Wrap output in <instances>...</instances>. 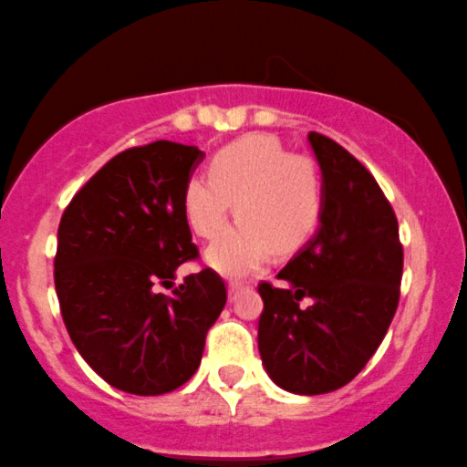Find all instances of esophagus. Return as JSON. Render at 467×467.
I'll return each instance as SVG.
<instances>
[{
    "mask_svg": "<svg viewBox=\"0 0 467 467\" xmlns=\"http://www.w3.org/2000/svg\"><path fill=\"white\" fill-rule=\"evenodd\" d=\"M248 288H250V285L244 284V281H230V284H228V299L234 301L239 295H242L244 290H248Z\"/></svg>",
    "mask_w": 467,
    "mask_h": 467,
    "instance_id": "1",
    "label": "esophagus"
}]
</instances>
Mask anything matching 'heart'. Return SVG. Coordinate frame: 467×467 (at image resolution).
Listing matches in <instances>:
<instances>
[{"mask_svg":"<svg viewBox=\"0 0 467 467\" xmlns=\"http://www.w3.org/2000/svg\"><path fill=\"white\" fill-rule=\"evenodd\" d=\"M208 177L188 179L183 213L199 237L222 234L234 202L239 222L206 250L213 270L242 279L264 268L273 250L295 253L315 234L324 210V179L308 155L275 137L248 135L210 159Z\"/></svg>","mask_w":467,"mask_h":467,"instance_id":"b5f03b06","label":"heart"}]
</instances>
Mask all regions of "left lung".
<instances>
[{"mask_svg": "<svg viewBox=\"0 0 467 467\" xmlns=\"http://www.w3.org/2000/svg\"><path fill=\"white\" fill-rule=\"evenodd\" d=\"M324 179L321 225L285 268L259 284V355L279 388L326 394L350 383L381 346L399 306L403 245L375 177L330 137L310 132Z\"/></svg>", "mask_w": 467, "mask_h": 467, "instance_id": "8db88e82", "label": "left lung"}]
</instances>
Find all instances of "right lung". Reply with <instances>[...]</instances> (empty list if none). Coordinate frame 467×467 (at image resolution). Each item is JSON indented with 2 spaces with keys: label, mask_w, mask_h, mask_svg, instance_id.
<instances>
[{
  "label": "right lung",
  "mask_w": 467,
  "mask_h": 467,
  "mask_svg": "<svg viewBox=\"0 0 467 467\" xmlns=\"http://www.w3.org/2000/svg\"><path fill=\"white\" fill-rule=\"evenodd\" d=\"M203 157L166 140L128 148L61 214V317L84 361L117 390L155 397L183 386L225 306L223 279L210 268L175 288L179 265L199 257L183 188Z\"/></svg>",
  "instance_id": "1"
}]
</instances>
